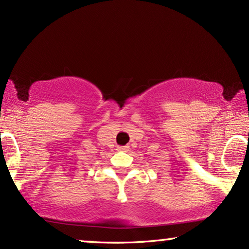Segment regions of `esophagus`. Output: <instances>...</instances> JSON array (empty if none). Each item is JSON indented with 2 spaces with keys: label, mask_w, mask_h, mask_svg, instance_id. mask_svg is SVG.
<instances>
[{
  "label": "esophagus",
  "mask_w": 249,
  "mask_h": 249,
  "mask_svg": "<svg viewBox=\"0 0 249 249\" xmlns=\"http://www.w3.org/2000/svg\"><path fill=\"white\" fill-rule=\"evenodd\" d=\"M128 149H130L128 145H121V147L117 148V150L118 151H128Z\"/></svg>",
  "instance_id": "34e87169"
}]
</instances>
